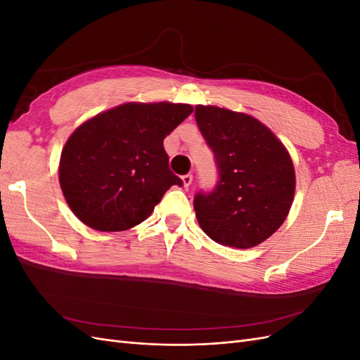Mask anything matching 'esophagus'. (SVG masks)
I'll return each instance as SVG.
<instances>
[{"mask_svg": "<svg viewBox=\"0 0 360 360\" xmlns=\"http://www.w3.org/2000/svg\"><path fill=\"white\" fill-rule=\"evenodd\" d=\"M181 180H183V186H184V188H189L191 184H192V180H193L192 174H186V176L181 177Z\"/></svg>", "mask_w": 360, "mask_h": 360, "instance_id": "obj_1", "label": "esophagus"}]
</instances>
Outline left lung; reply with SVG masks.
<instances>
[{"label":"left lung","instance_id":"obj_1","mask_svg":"<svg viewBox=\"0 0 360 360\" xmlns=\"http://www.w3.org/2000/svg\"><path fill=\"white\" fill-rule=\"evenodd\" d=\"M195 120L217 168L216 186L193 198L200 226L224 246L259 245L290 212L296 176L288 151L250 115L198 105Z\"/></svg>","mask_w":360,"mask_h":360}]
</instances>
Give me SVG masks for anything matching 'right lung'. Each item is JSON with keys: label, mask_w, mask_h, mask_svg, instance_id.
<instances>
[{"label": "right lung", "mask_w": 360, "mask_h": 360, "mask_svg": "<svg viewBox=\"0 0 360 360\" xmlns=\"http://www.w3.org/2000/svg\"><path fill=\"white\" fill-rule=\"evenodd\" d=\"M192 111L186 103H126L76 129L58 174L79 221L99 231L129 230L147 219L172 184L181 186L163 139Z\"/></svg>", "instance_id": "right-lung-1"}]
</instances>
